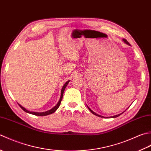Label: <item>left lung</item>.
Listing matches in <instances>:
<instances>
[{
  "instance_id": "obj_1",
  "label": "left lung",
  "mask_w": 151,
  "mask_h": 151,
  "mask_svg": "<svg viewBox=\"0 0 151 151\" xmlns=\"http://www.w3.org/2000/svg\"><path fill=\"white\" fill-rule=\"evenodd\" d=\"M123 41H124V43H125L126 44H127V45H130V43L128 42V41L126 40H124V39H123ZM88 109L89 110V111H90L91 113L93 114H94V115H97V116H98V117H104L103 116H102V115H99V114H96L95 112H94L93 111V110H91L90 108H89L88 106ZM123 113H121V114H118V115H114V116H111V117H110V118H115V117H117L118 116H119V115H121Z\"/></svg>"
}]
</instances>
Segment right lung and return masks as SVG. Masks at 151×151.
Segmentation results:
<instances>
[{"instance_id": "obj_1", "label": "right lung", "mask_w": 151, "mask_h": 151, "mask_svg": "<svg viewBox=\"0 0 151 151\" xmlns=\"http://www.w3.org/2000/svg\"><path fill=\"white\" fill-rule=\"evenodd\" d=\"M69 82H70V81H68L67 82L65 83V84L63 85V86L62 87V91H61V96H60V100H59L58 102V103L56 104V105L55 106L53 107L52 109H50V110H49L46 111H44V112L30 111H28V110H27V109L24 108V107H22L21 104H18L19 105V106H20V107L22 108V110H23L25 112H27V113H28V114L34 115H37V116H45V115H48L52 114L54 113V112H55V111H56L57 109L59 108L60 105V103H61V101H62V100L64 90H65V88L67 87V84H68V83H69Z\"/></svg>"}]
</instances>
